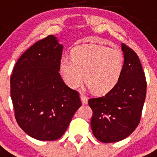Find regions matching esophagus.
I'll list each match as a JSON object with an SVG mask.
<instances>
[{
  "mask_svg": "<svg viewBox=\"0 0 157 157\" xmlns=\"http://www.w3.org/2000/svg\"><path fill=\"white\" fill-rule=\"evenodd\" d=\"M81 99L83 105H86L88 103V97L84 93H81Z\"/></svg>",
  "mask_w": 157,
  "mask_h": 157,
  "instance_id": "34e87169",
  "label": "esophagus"
}]
</instances>
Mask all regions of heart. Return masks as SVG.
Listing matches in <instances>:
<instances>
[{"label": "heart", "mask_w": 157, "mask_h": 157, "mask_svg": "<svg viewBox=\"0 0 157 157\" xmlns=\"http://www.w3.org/2000/svg\"><path fill=\"white\" fill-rule=\"evenodd\" d=\"M71 58L60 60V70L67 85L76 89L83 81L93 93L105 94L118 84L124 67V57L118 48L107 46H80L71 52Z\"/></svg>", "instance_id": "1"}]
</instances>
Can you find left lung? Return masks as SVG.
Here are the masks:
<instances>
[{
	"instance_id": "8db88e82",
	"label": "left lung",
	"mask_w": 157,
	"mask_h": 157,
	"mask_svg": "<svg viewBox=\"0 0 157 157\" xmlns=\"http://www.w3.org/2000/svg\"><path fill=\"white\" fill-rule=\"evenodd\" d=\"M124 67L119 82L105 96L90 98L91 128L99 141L112 143L128 137L140 121L147 82L137 54L122 44Z\"/></svg>"
}]
</instances>
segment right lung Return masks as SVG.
Here are the masks:
<instances>
[{
    "mask_svg": "<svg viewBox=\"0 0 157 157\" xmlns=\"http://www.w3.org/2000/svg\"><path fill=\"white\" fill-rule=\"evenodd\" d=\"M63 45L49 35L20 56L10 77L16 121L39 140H56L81 106L80 94L68 88L59 70Z\"/></svg>",
    "mask_w": 157,
    "mask_h": 157,
    "instance_id": "1",
    "label": "right lung"
}]
</instances>
